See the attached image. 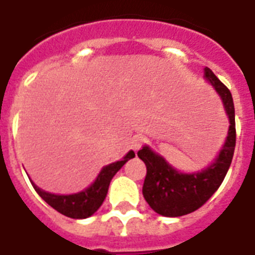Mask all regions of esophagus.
Returning a JSON list of instances; mask_svg holds the SVG:
<instances>
[{"mask_svg": "<svg viewBox=\"0 0 255 255\" xmlns=\"http://www.w3.org/2000/svg\"><path fill=\"white\" fill-rule=\"evenodd\" d=\"M141 144H143V137L140 135H135L133 137H132L131 140V147L135 149V151H137V149H140V147H141Z\"/></svg>", "mask_w": 255, "mask_h": 255, "instance_id": "1", "label": "esophagus"}]
</instances>
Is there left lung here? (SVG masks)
Masks as SVG:
<instances>
[{"mask_svg": "<svg viewBox=\"0 0 255 255\" xmlns=\"http://www.w3.org/2000/svg\"><path fill=\"white\" fill-rule=\"evenodd\" d=\"M204 77L220 94L229 116V132L220 155L210 167L197 173H181L172 168L149 147H143L137 156L147 167L143 184V196L156 213L165 217H180L201 208L224 181L236 148V116L234 103L226 87L209 67L204 69Z\"/></svg>", "mask_w": 255, "mask_h": 255, "instance_id": "1", "label": "left lung"}]
</instances>
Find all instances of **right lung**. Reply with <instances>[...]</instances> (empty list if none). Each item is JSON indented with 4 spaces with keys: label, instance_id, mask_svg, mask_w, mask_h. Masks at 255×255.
Listing matches in <instances>:
<instances>
[{
    "label": "right lung",
    "instance_id": "right-lung-1",
    "mask_svg": "<svg viewBox=\"0 0 255 255\" xmlns=\"http://www.w3.org/2000/svg\"><path fill=\"white\" fill-rule=\"evenodd\" d=\"M132 157H135V152L129 151L127 155L124 156L123 160L104 167L98 174L95 182L90 188L85 189L83 192H79V193L59 196V194H51L49 192L39 189L33 181H31V185L34 186L35 192L51 208H54L57 212H59L66 217L75 218V220L87 218L99 209L100 205L103 204L104 198L107 196L108 186H110L112 177Z\"/></svg>",
    "mask_w": 255,
    "mask_h": 255
}]
</instances>
